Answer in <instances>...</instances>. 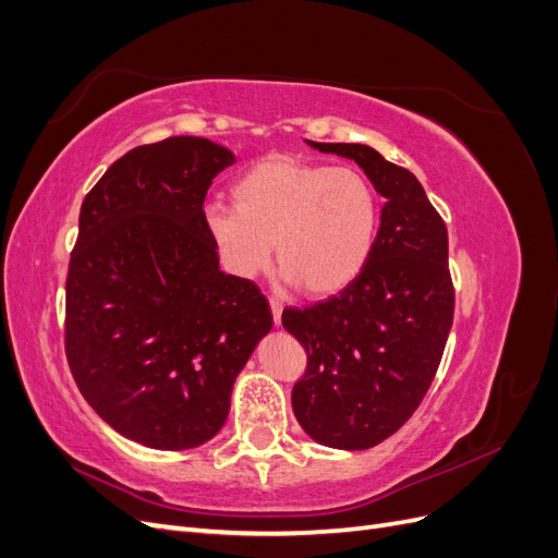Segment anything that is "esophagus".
<instances>
[{
	"label": "esophagus",
	"mask_w": 558,
	"mask_h": 558,
	"mask_svg": "<svg viewBox=\"0 0 558 558\" xmlns=\"http://www.w3.org/2000/svg\"><path fill=\"white\" fill-rule=\"evenodd\" d=\"M269 310H272V318H275V326H281V310H283V305H281V300H277V298H269Z\"/></svg>",
	"instance_id": "obj_1"
}]
</instances>
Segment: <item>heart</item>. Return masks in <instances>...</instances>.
<instances>
[{"instance_id":"heart-1","label":"heart","mask_w":558,"mask_h":558,"mask_svg":"<svg viewBox=\"0 0 558 558\" xmlns=\"http://www.w3.org/2000/svg\"><path fill=\"white\" fill-rule=\"evenodd\" d=\"M232 207L209 205L205 226L223 263L242 279L269 265L272 244L283 279L314 298L344 291L377 242L379 197L353 167L275 154L230 185Z\"/></svg>"}]
</instances>
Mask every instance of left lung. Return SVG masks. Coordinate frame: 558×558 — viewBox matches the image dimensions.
Wrapping results in <instances>:
<instances>
[{"mask_svg":"<svg viewBox=\"0 0 558 558\" xmlns=\"http://www.w3.org/2000/svg\"><path fill=\"white\" fill-rule=\"evenodd\" d=\"M310 146L356 160L384 207L363 272L340 295L281 314L307 351L293 412L320 445L369 449L414 414L440 367L453 324L447 226L418 179L375 148Z\"/></svg>","mask_w":558,"mask_h":558,"instance_id":"1","label":"left lung"}]
</instances>
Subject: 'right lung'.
I'll use <instances>...</instances> for the list:
<instances>
[{"mask_svg": "<svg viewBox=\"0 0 558 558\" xmlns=\"http://www.w3.org/2000/svg\"><path fill=\"white\" fill-rule=\"evenodd\" d=\"M232 162L228 148L202 137L144 144L81 205L66 363L90 408L150 449L211 440L234 379L272 328L258 286L218 269L205 226L209 185Z\"/></svg>", "mask_w": 558, "mask_h": 558, "instance_id": "1", "label": "right lung"}]
</instances>
